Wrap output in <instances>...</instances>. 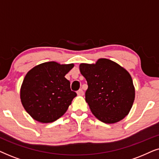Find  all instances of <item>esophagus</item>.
<instances>
[{"label":"esophagus","instance_id":"34e87169","mask_svg":"<svg viewBox=\"0 0 159 159\" xmlns=\"http://www.w3.org/2000/svg\"><path fill=\"white\" fill-rule=\"evenodd\" d=\"M77 93L78 95H84V92H83V90H82V89H80V90L77 92Z\"/></svg>","mask_w":159,"mask_h":159}]
</instances>
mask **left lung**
Returning a JSON list of instances; mask_svg holds the SVG:
<instances>
[{
	"label": "left lung",
	"mask_w": 159,
	"mask_h": 159,
	"mask_svg": "<svg viewBox=\"0 0 159 159\" xmlns=\"http://www.w3.org/2000/svg\"><path fill=\"white\" fill-rule=\"evenodd\" d=\"M80 70L88 85L85 101L97 119L112 124L129 114L135 93L126 69L107 58H100L95 64H81Z\"/></svg>",
	"instance_id": "1"
}]
</instances>
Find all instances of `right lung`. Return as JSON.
I'll return each instance as SVG.
<instances>
[{"label": "right lung", "instance_id": "1", "mask_svg": "<svg viewBox=\"0 0 159 159\" xmlns=\"http://www.w3.org/2000/svg\"><path fill=\"white\" fill-rule=\"evenodd\" d=\"M74 64L54 61L34 66L26 75L21 87V103L34 120L53 122L65 114L77 93L65 75Z\"/></svg>", "mask_w": 159, "mask_h": 159}]
</instances>
